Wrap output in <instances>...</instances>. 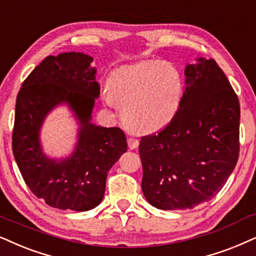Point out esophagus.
I'll use <instances>...</instances> for the list:
<instances>
[{
	"label": "esophagus",
	"mask_w": 256,
	"mask_h": 256,
	"mask_svg": "<svg viewBox=\"0 0 256 256\" xmlns=\"http://www.w3.org/2000/svg\"><path fill=\"white\" fill-rule=\"evenodd\" d=\"M127 142H128V147L130 149L138 148V144H140V142H138V138H129Z\"/></svg>",
	"instance_id": "34e87169"
}]
</instances>
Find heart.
I'll return each instance as SVG.
<instances>
[{
	"label": "heart",
	"instance_id": "b5f03b06",
	"mask_svg": "<svg viewBox=\"0 0 256 256\" xmlns=\"http://www.w3.org/2000/svg\"><path fill=\"white\" fill-rule=\"evenodd\" d=\"M182 78L174 66L156 60L118 68L108 78L106 101L122 109L126 127L138 134L160 130L176 114Z\"/></svg>",
	"mask_w": 256,
	"mask_h": 256
}]
</instances>
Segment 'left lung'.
<instances>
[{
  "label": "left lung",
  "mask_w": 256,
  "mask_h": 256,
  "mask_svg": "<svg viewBox=\"0 0 256 256\" xmlns=\"http://www.w3.org/2000/svg\"><path fill=\"white\" fill-rule=\"evenodd\" d=\"M186 88L172 120L142 136L147 201L164 210L192 209L212 200L234 170L240 152V104L213 58L184 69Z\"/></svg>",
  "instance_id": "8db88e82"
}]
</instances>
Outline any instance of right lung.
<instances>
[{"label": "right lung", "mask_w": 256, "mask_h": 256, "mask_svg": "<svg viewBox=\"0 0 256 256\" xmlns=\"http://www.w3.org/2000/svg\"><path fill=\"white\" fill-rule=\"evenodd\" d=\"M92 62V56L75 52L47 56L23 81L16 98V164L32 194L63 210L86 212L101 204L109 169L127 152L122 129L90 122L100 95ZM60 103L68 104L80 129L74 152L58 162L42 154L39 129L48 112Z\"/></svg>", "instance_id": "1"}]
</instances>
